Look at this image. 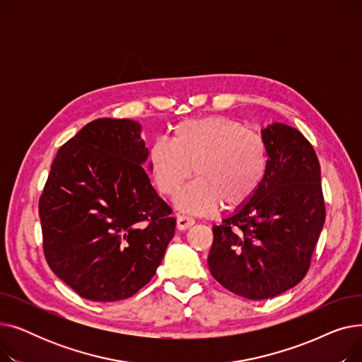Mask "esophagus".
<instances>
[{"mask_svg": "<svg viewBox=\"0 0 362 362\" xmlns=\"http://www.w3.org/2000/svg\"><path fill=\"white\" fill-rule=\"evenodd\" d=\"M195 224V218L189 216H177V229L186 230Z\"/></svg>", "mask_w": 362, "mask_h": 362, "instance_id": "esophagus-1", "label": "esophagus"}]
</instances>
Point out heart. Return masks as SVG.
Listing matches in <instances>:
<instances>
[{
  "label": "heart",
  "instance_id": "obj_1",
  "mask_svg": "<svg viewBox=\"0 0 362 362\" xmlns=\"http://www.w3.org/2000/svg\"><path fill=\"white\" fill-rule=\"evenodd\" d=\"M148 161L157 187L167 197H175L195 168L198 180L176 204L186 213L204 214L220 204L229 210L248 204L267 176L270 157L259 133L211 116L177 123L171 144L157 141L149 146Z\"/></svg>",
  "mask_w": 362,
  "mask_h": 362
}]
</instances>
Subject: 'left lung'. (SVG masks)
<instances>
[{"label":"left lung","instance_id":"1","mask_svg":"<svg viewBox=\"0 0 362 362\" xmlns=\"http://www.w3.org/2000/svg\"><path fill=\"white\" fill-rule=\"evenodd\" d=\"M269 171L257 195L213 226V277L239 296L270 299L305 277L326 220L320 163L313 145L288 124L261 130Z\"/></svg>","mask_w":362,"mask_h":362}]
</instances>
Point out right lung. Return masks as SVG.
Segmentation results:
<instances>
[{"instance_id":"right-lung-1","label":"right lung","mask_w":362,"mask_h":362,"mask_svg":"<svg viewBox=\"0 0 362 362\" xmlns=\"http://www.w3.org/2000/svg\"><path fill=\"white\" fill-rule=\"evenodd\" d=\"M141 124L98 119L67 141L40 198L49 269L79 296L114 302L154 277L176 218L152 187Z\"/></svg>"}]
</instances>
